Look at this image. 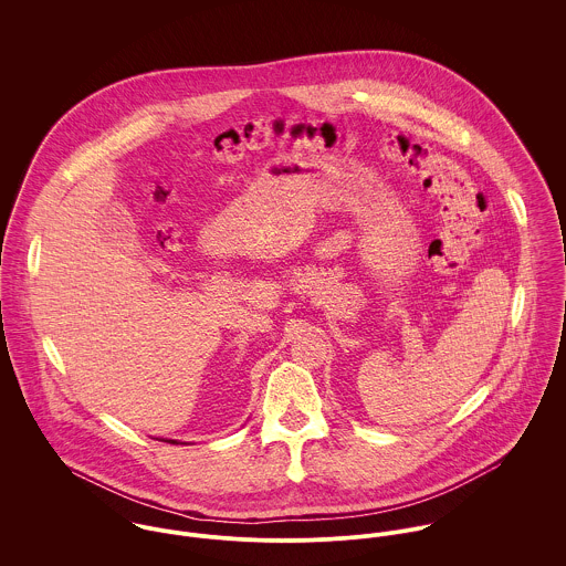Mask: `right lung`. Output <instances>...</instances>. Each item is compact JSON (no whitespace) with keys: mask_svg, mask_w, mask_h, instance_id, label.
Listing matches in <instances>:
<instances>
[{"mask_svg":"<svg viewBox=\"0 0 566 566\" xmlns=\"http://www.w3.org/2000/svg\"><path fill=\"white\" fill-rule=\"evenodd\" d=\"M165 442H174V440H165Z\"/></svg>","mask_w":566,"mask_h":566,"instance_id":"right-lung-1","label":"right lung"}]
</instances>
